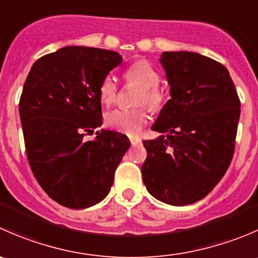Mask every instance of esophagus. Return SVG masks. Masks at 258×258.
I'll use <instances>...</instances> for the list:
<instances>
[{
    "mask_svg": "<svg viewBox=\"0 0 258 258\" xmlns=\"http://www.w3.org/2000/svg\"><path fill=\"white\" fill-rule=\"evenodd\" d=\"M130 141H131V145L132 146H137V145L141 144V140H140V137L131 136V137H130Z\"/></svg>",
    "mask_w": 258,
    "mask_h": 258,
    "instance_id": "1",
    "label": "esophagus"
}]
</instances>
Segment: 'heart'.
<instances>
[{"instance_id": "heart-1", "label": "heart", "mask_w": 258, "mask_h": 258, "mask_svg": "<svg viewBox=\"0 0 258 258\" xmlns=\"http://www.w3.org/2000/svg\"><path fill=\"white\" fill-rule=\"evenodd\" d=\"M124 77L128 82L135 83L141 91L137 95V105H146L152 111H160L166 105L168 95L160 83V74L150 62L141 59L135 62L124 72ZM100 98L105 105H111L117 96V83L112 76H107L100 85ZM148 114L145 108L134 110H113L106 116V123L114 131L127 135H136L147 123Z\"/></svg>"}]
</instances>
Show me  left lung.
I'll use <instances>...</instances> for the list:
<instances>
[{"mask_svg":"<svg viewBox=\"0 0 258 258\" xmlns=\"http://www.w3.org/2000/svg\"><path fill=\"white\" fill-rule=\"evenodd\" d=\"M160 62L171 98L152 126L161 136L144 141L142 179L155 199L186 206L206 197L227 171L241 103L220 62L188 51L163 52Z\"/></svg>","mask_w":258,"mask_h":258,"instance_id":"left-lung-1","label":"left lung"}]
</instances>
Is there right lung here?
Wrapping results in <instances>:
<instances>
[{"label":"right lung","mask_w":258,"mask_h":258,"mask_svg":"<svg viewBox=\"0 0 258 258\" xmlns=\"http://www.w3.org/2000/svg\"><path fill=\"white\" fill-rule=\"evenodd\" d=\"M122 57L102 48L67 46L33 63L20 98L28 163L57 204L82 210L102 201L130 147L127 136L101 130L100 85Z\"/></svg>","instance_id":"add662e5"}]
</instances>
